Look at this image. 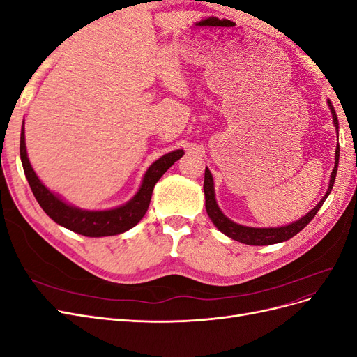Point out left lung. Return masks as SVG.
<instances>
[{"mask_svg":"<svg viewBox=\"0 0 357 357\" xmlns=\"http://www.w3.org/2000/svg\"><path fill=\"white\" fill-rule=\"evenodd\" d=\"M328 105L332 113V121L335 125V129H337L338 134V119L337 113L333 110L332 102L328 100ZM338 162H340V147L337 146V150H335V165L331 172V180H329V188L325 193V197L320 199V202L316 205L314 208L308 211L305 215L294 223H289L284 226H278V228H252V226H244L240 223L232 222L229 218L222 213L219 208L218 201H215V193H214V181L213 176L208 168H205V176H204V195H205V210H207L208 218L214 223L215 228H218L222 234H225L229 238L240 241L243 244L248 245H269V244H277V243H283L290 240L291 236H295L298 232H301L305 226L312 220V218L317 214L320 207L325 202V199L329 197V193L332 190V186L335 183V177H337V169H338Z\"/></svg>","mask_w":357,"mask_h":357,"instance_id":"8db88e82","label":"left lung"}]
</instances>
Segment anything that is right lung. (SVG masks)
<instances>
[{"instance_id":"1","label":"right lung","mask_w":357,"mask_h":357,"mask_svg":"<svg viewBox=\"0 0 357 357\" xmlns=\"http://www.w3.org/2000/svg\"><path fill=\"white\" fill-rule=\"evenodd\" d=\"M183 155H185L183 149H178L155 160L147 168L138 192L126 204L119 205V207L110 210H83L66 202L58 193H53L43 185L41 180L37 177L36 171L32 169V165L28 159L24 125L22 129H20V160H22L26 180L37 202L40 204V207L45 210V213L53 222H56L58 225L75 234L92 236V238H95V236H110L123 234L134 228L143 219V215L149 208L153 188L158 180Z\"/></svg>"}]
</instances>
